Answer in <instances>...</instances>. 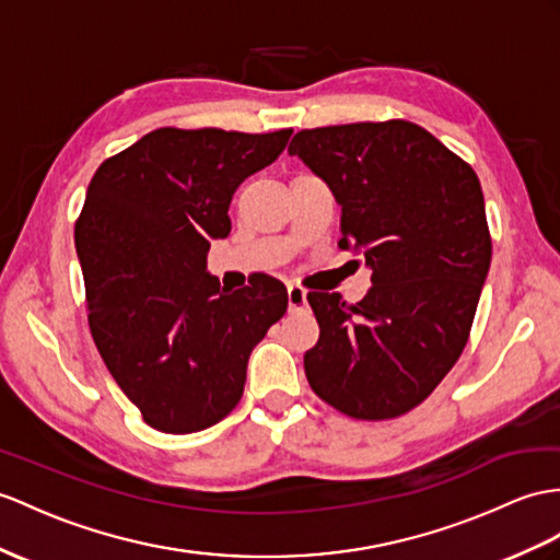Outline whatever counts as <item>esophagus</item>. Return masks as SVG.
I'll return each mask as SVG.
<instances>
[{"label":"esophagus","mask_w":560,"mask_h":560,"mask_svg":"<svg viewBox=\"0 0 560 560\" xmlns=\"http://www.w3.org/2000/svg\"><path fill=\"white\" fill-rule=\"evenodd\" d=\"M288 306H290V313L306 308V290L299 288V284H290V288H288Z\"/></svg>","instance_id":"esophagus-1"}]
</instances>
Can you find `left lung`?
Returning a JSON list of instances; mask_svg holds the SVG:
<instances>
[{
  "mask_svg": "<svg viewBox=\"0 0 560 560\" xmlns=\"http://www.w3.org/2000/svg\"><path fill=\"white\" fill-rule=\"evenodd\" d=\"M288 152L330 187L339 249L365 256L373 284L359 304L308 292L320 325L304 357L308 385L351 418H397L468 342L492 264L480 180L408 120L302 130Z\"/></svg>",
  "mask_w": 560,
  "mask_h": 560,
  "instance_id": "obj_1",
  "label": "left lung"
}]
</instances>
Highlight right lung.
I'll use <instances>...</instances> for the list:
<instances>
[{
  "label": "right lung",
  "instance_id": "obj_1",
  "mask_svg": "<svg viewBox=\"0 0 560 560\" xmlns=\"http://www.w3.org/2000/svg\"><path fill=\"white\" fill-rule=\"evenodd\" d=\"M292 130L159 128L94 173L75 223L90 330L147 425L168 434L211 428L242 399L247 363L288 311L270 276L230 292L207 270L230 235V201L270 166Z\"/></svg>",
  "mask_w": 560,
  "mask_h": 560
}]
</instances>
